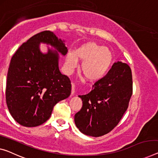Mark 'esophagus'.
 <instances>
[{"mask_svg":"<svg viewBox=\"0 0 158 158\" xmlns=\"http://www.w3.org/2000/svg\"><path fill=\"white\" fill-rule=\"evenodd\" d=\"M75 85L74 83H72V95H73V94H74L75 92Z\"/></svg>","mask_w":158,"mask_h":158,"instance_id":"34e87169","label":"esophagus"}]
</instances>
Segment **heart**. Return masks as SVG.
I'll list each match as a JSON object with an SVG mask.
<instances>
[{"mask_svg":"<svg viewBox=\"0 0 158 158\" xmlns=\"http://www.w3.org/2000/svg\"><path fill=\"white\" fill-rule=\"evenodd\" d=\"M77 60L82 62L81 72L89 81H98L104 77L111 67L114 55L109 48L90 42L82 44L74 52L67 53L65 72L70 74L77 67Z\"/></svg>","mask_w":158,"mask_h":158,"instance_id":"obj_1","label":"heart"}]
</instances>
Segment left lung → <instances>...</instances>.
Instances as JSON below:
<instances>
[{"mask_svg": "<svg viewBox=\"0 0 158 158\" xmlns=\"http://www.w3.org/2000/svg\"><path fill=\"white\" fill-rule=\"evenodd\" d=\"M132 93L131 68L118 61L103 79L94 84L90 92L79 96L83 105L74 116L77 128L93 137L109 133L126 111Z\"/></svg>", "mask_w": 158, "mask_h": 158, "instance_id": "1", "label": "left lung"}]
</instances>
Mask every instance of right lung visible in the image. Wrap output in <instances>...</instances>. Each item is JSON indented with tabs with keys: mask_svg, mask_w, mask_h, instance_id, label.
<instances>
[{
	"mask_svg": "<svg viewBox=\"0 0 158 158\" xmlns=\"http://www.w3.org/2000/svg\"><path fill=\"white\" fill-rule=\"evenodd\" d=\"M48 48L42 53L39 44ZM68 52L64 41L46 30L35 35L18 48L8 68L6 90L9 112L15 121L25 127L42 125L50 117L53 108L70 96L69 79L59 69V53Z\"/></svg>",
	"mask_w": 158,
	"mask_h": 158,
	"instance_id": "obj_1",
	"label": "right lung"
}]
</instances>
